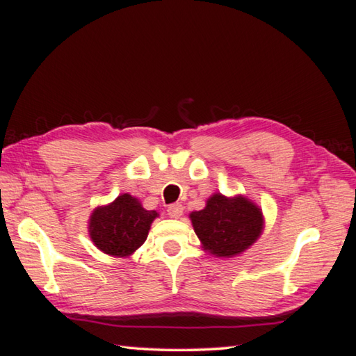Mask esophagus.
<instances>
[{
    "instance_id": "34e87169",
    "label": "esophagus",
    "mask_w": 356,
    "mask_h": 356,
    "mask_svg": "<svg viewBox=\"0 0 356 356\" xmlns=\"http://www.w3.org/2000/svg\"><path fill=\"white\" fill-rule=\"evenodd\" d=\"M166 211H168V216L171 218H179L184 214V207L180 205V203H172V205H170Z\"/></svg>"
}]
</instances>
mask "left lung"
Masks as SVG:
<instances>
[{"mask_svg": "<svg viewBox=\"0 0 356 356\" xmlns=\"http://www.w3.org/2000/svg\"><path fill=\"white\" fill-rule=\"evenodd\" d=\"M190 220L203 251L218 259L243 254L264 229L261 208L243 194L228 197L216 193L207 200L205 208L193 211Z\"/></svg>", "mask_w": 356, "mask_h": 356, "instance_id": "8db88e82", "label": "left lung"}]
</instances>
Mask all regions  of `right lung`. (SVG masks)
I'll return each instance as SVG.
<instances>
[{
	"label": "right lung",
	"mask_w": 356,
	"mask_h": 356,
	"mask_svg": "<svg viewBox=\"0 0 356 356\" xmlns=\"http://www.w3.org/2000/svg\"><path fill=\"white\" fill-rule=\"evenodd\" d=\"M157 211H148L131 194H120L108 205L95 208L88 234L95 246L111 257H130L148 237Z\"/></svg>",
	"instance_id": "obj_1"
}]
</instances>
